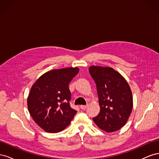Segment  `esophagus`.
Returning <instances> with one entry per match:
<instances>
[{"mask_svg":"<svg viewBox=\"0 0 159 159\" xmlns=\"http://www.w3.org/2000/svg\"><path fill=\"white\" fill-rule=\"evenodd\" d=\"M88 105H81V106H80V108H81V109L84 110V109H85L86 108L88 107Z\"/></svg>","mask_w":159,"mask_h":159,"instance_id":"obj_1","label":"esophagus"}]
</instances>
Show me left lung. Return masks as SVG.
<instances>
[{
    "label": "left lung",
    "instance_id": "8db88e82",
    "mask_svg": "<svg viewBox=\"0 0 159 159\" xmlns=\"http://www.w3.org/2000/svg\"><path fill=\"white\" fill-rule=\"evenodd\" d=\"M89 72L95 81L100 111L93 118L105 131H116L125 124L132 111V92L127 81L111 68L91 66Z\"/></svg>",
    "mask_w": 159,
    "mask_h": 159
}]
</instances>
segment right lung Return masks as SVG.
Instances as JSON below:
<instances>
[{"mask_svg":"<svg viewBox=\"0 0 159 159\" xmlns=\"http://www.w3.org/2000/svg\"><path fill=\"white\" fill-rule=\"evenodd\" d=\"M78 68L53 70L38 79L28 95V109L38 125L48 133H57L68 126L77 111L70 106L69 84Z\"/></svg>","mask_w":159,"mask_h":159,"instance_id":"add662e5","label":"right lung"}]
</instances>
